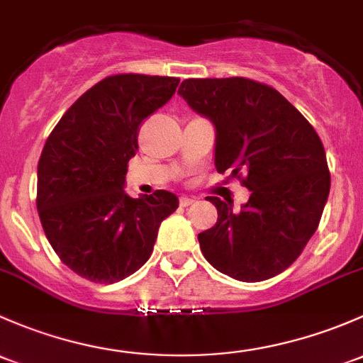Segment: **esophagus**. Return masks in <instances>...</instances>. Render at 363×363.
Masks as SVG:
<instances>
[{"label":"esophagus","mask_w":363,"mask_h":363,"mask_svg":"<svg viewBox=\"0 0 363 363\" xmlns=\"http://www.w3.org/2000/svg\"><path fill=\"white\" fill-rule=\"evenodd\" d=\"M194 203H196V199H194V197H186V196L180 197V206H182V208L190 206V204H194Z\"/></svg>","instance_id":"esophagus-1"}]
</instances>
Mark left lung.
Returning a JSON list of instances; mask_svg holds the SVG:
<instances>
[{"label": "left lung", "mask_w": 363, "mask_h": 363, "mask_svg": "<svg viewBox=\"0 0 363 363\" xmlns=\"http://www.w3.org/2000/svg\"><path fill=\"white\" fill-rule=\"evenodd\" d=\"M178 94L215 125V167L252 192L239 211L208 197L218 211L201 233L215 269L255 283L290 267L315 234L330 190L323 145L297 108L276 89L248 78H189Z\"/></svg>", "instance_id": "left-lung-1"}]
</instances>
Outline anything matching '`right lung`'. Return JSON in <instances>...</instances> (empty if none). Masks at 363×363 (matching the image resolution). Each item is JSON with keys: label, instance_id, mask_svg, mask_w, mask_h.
<instances>
[{"label": "right lung", "instance_id": "add662e5", "mask_svg": "<svg viewBox=\"0 0 363 363\" xmlns=\"http://www.w3.org/2000/svg\"><path fill=\"white\" fill-rule=\"evenodd\" d=\"M178 84L133 73L104 78L71 104L45 143L36 186L45 236L89 281L115 283L136 272L150 259L160 222L177 211L173 192L133 199L124 186L141 122Z\"/></svg>", "mask_w": 363, "mask_h": 363}]
</instances>
